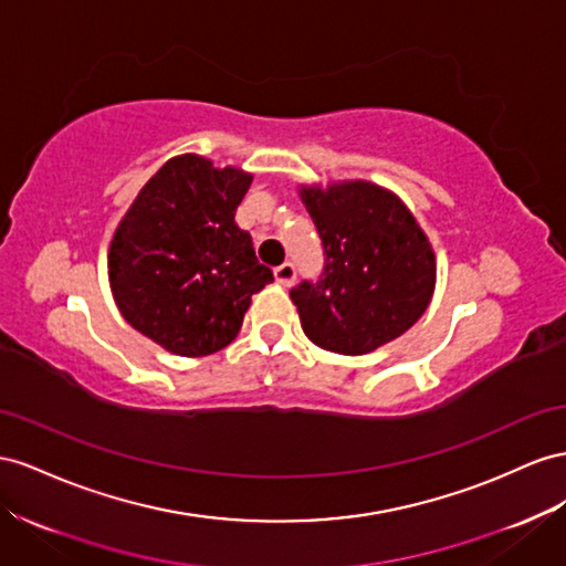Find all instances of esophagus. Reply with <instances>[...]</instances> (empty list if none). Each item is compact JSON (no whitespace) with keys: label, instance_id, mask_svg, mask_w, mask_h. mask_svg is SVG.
<instances>
[{"label":"esophagus","instance_id":"34e87169","mask_svg":"<svg viewBox=\"0 0 566 566\" xmlns=\"http://www.w3.org/2000/svg\"><path fill=\"white\" fill-rule=\"evenodd\" d=\"M273 276H276V283H279V285L290 287V285L295 283V266L290 264V262H285V264L273 269Z\"/></svg>","mask_w":566,"mask_h":566}]
</instances>
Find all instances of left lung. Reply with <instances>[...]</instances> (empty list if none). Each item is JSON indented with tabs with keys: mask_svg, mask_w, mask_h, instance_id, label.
I'll use <instances>...</instances> for the list:
<instances>
[{
	"mask_svg": "<svg viewBox=\"0 0 566 566\" xmlns=\"http://www.w3.org/2000/svg\"><path fill=\"white\" fill-rule=\"evenodd\" d=\"M300 197L326 254L316 283L290 290L304 335L338 355L400 338L436 290V254L415 213L369 180L300 186Z\"/></svg>",
	"mask_w": 566,
	"mask_h": 566,
	"instance_id": "left-lung-1",
	"label": "left lung"
}]
</instances>
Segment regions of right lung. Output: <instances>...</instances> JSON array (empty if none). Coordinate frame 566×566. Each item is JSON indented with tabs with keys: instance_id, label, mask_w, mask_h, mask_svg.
Instances as JSON below:
<instances>
[{
	"instance_id": "1",
	"label": "right lung",
	"mask_w": 566,
	"mask_h": 566,
	"mask_svg": "<svg viewBox=\"0 0 566 566\" xmlns=\"http://www.w3.org/2000/svg\"><path fill=\"white\" fill-rule=\"evenodd\" d=\"M252 174L178 155L151 176L116 226L109 285L128 324L178 357L231 345L252 295L273 281L235 209Z\"/></svg>"
}]
</instances>
